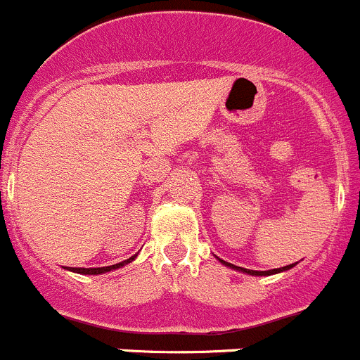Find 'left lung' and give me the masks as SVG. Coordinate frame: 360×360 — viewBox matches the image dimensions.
Here are the masks:
<instances>
[{
    "mask_svg": "<svg viewBox=\"0 0 360 360\" xmlns=\"http://www.w3.org/2000/svg\"><path fill=\"white\" fill-rule=\"evenodd\" d=\"M219 259V257H217ZM220 262H222L224 266H227V268H231V269H236V271H240V273H245V275H252V276H269V275H276V273H282V271H289L290 268H294V266L297 264H289V266H283V268H276V269H269V271H254V269H245V268H240V266H234V264H231V262H226V261H222V259H219Z\"/></svg>",
    "mask_w": 360,
    "mask_h": 360,
    "instance_id": "1",
    "label": "left lung"
}]
</instances>
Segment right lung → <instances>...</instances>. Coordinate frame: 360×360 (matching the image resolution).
I'll return each instance as SVG.
<instances>
[{
	"label": "right lung",
	"instance_id": "obj_1",
	"mask_svg": "<svg viewBox=\"0 0 360 360\" xmlns=\"http://www.w3.org/2000/svg\"><path fill=\"white\" fill-rule=\"evenodd\" d=\"M136 257H138V254H134L133 257L126 259V261L119 262V264L105 266V268H66V269H70V271H73V273H80V275H103V273L115 271V269H119V268H122V266L129 264V262H133Z\"/></svg>",
	"mask_w": 360,
	"mask_h": 360
}]
</instances>
